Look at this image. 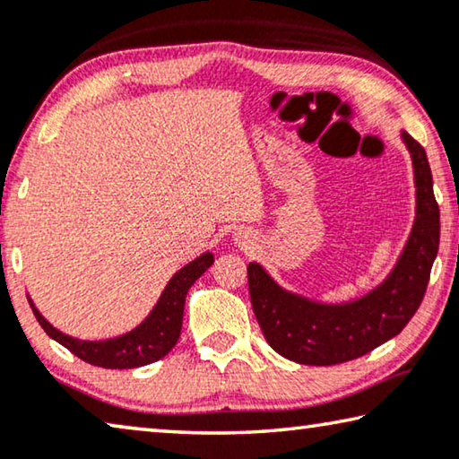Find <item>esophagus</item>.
<instances>
[{
	"instance_id": "34e87169",
	"label": "esophagus",
	"mask_w": 459,
	"mask_h": 459,
	"mask_svg": "<svg viewBox=\"0 0 459 459\" xmlns=\"http://www.w3.org/2000/svg\"><path fill=\"white\" fill-rule=\"evenodd\" d=\"M237 241H238V243H241V245H245V243H249V241H247V237H243V235H241V232H237Z\"/></svg>"
}]
</instances>
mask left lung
<instances>
[{
    "label": "left lung",
    "mask_w": 459,
    "mask_h": 459,
    "mask_svg": "<svg viewBox=\"0 0 459 459\" xmlns=\"http://www.w3.org/2000/svg\"><path fill=\"white\" fill-rule=\"evenodd\" d=\"M414 173V222L392 272L355 300L326 304L281 288L267 269L247 267L249 294L265 341L281 358L304 366L358 359L404 329L423 300L439 249V206L427 152L400 130Z\"/></svg>",
    "instance_id": "obj_1"
}]
</instances>
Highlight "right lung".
I'll return each instance as SVG.
<instances>
[{"label": "right lung", "mask_w": 459, "mask_h": 459, "mask_svg": "<svg viewBox=\"0 0 459 459\" xmlns=\"http://www.w3.org/2000/svg\"><path fill=\"white\" fill-rule=\"evenodd\" d=\"M212 264L214 255L206 251L202 253L200 257H195L190 264L181 267L179 272L173 273V278L167 281L165 290L161 296H159L157 304L152 307L147 318H144L141 325H136L133 331L110 339L87 341L71 337V334L59 331L42 316V312L36 308V304L32 302L30 294H28V302H30L36 321L40 323L48 337L55 339L56 343H61L63 347H67L79 359L106 369L141 368L165 358V355L176 347L181 333V321H184L186 296L194 286V281Z\"/></svg>", "instance_id": "obj_1"}]
</instances>
